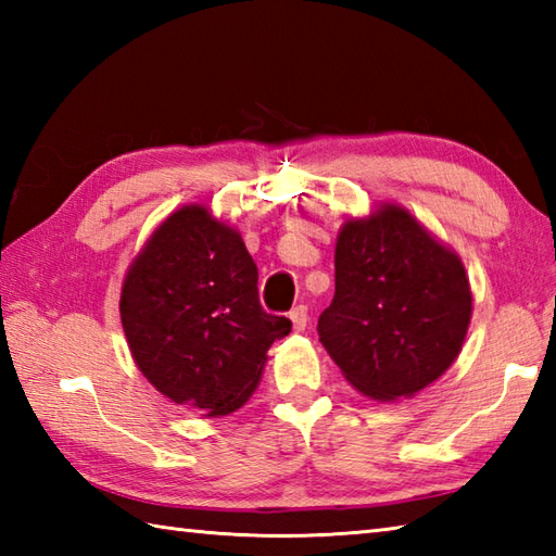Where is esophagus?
I'll list each match as a JSON object with an SVG mask.
<instances>
[{"instance_id":"34e87169","label":"esophagus","mask_w":556,"mask_h":556,"mask_svg":"<svg viewBox=\"0 0 556 556\" xmlns=\"http://www.w3.org/2000/svg\"><path fill=\"white\" fill-rule=\"evenodd\" d=\"M289 320L296 332H303V329L308 327V308H305V305H296V308L289 313Z\"/></svg>"}]
</instances>
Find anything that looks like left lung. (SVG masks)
Instances as JSON below:
<instances>
[{
	"label": "left lung",
	"mask_w": 556,
	"mask_h": 556,
	"mask_svg": "<svg viewBox=\"0 0 556 556\" xmlns=\"http://www.w3.org/2000/svg\"><path fill=\"white\" fill-rule=\"evenodd\" d=\"M473 315L456 251L406 207L346 217L334 248V299L317 334L346 382L375 401L410 399L452 368Z\"/></svg>",
	"instance_id": "left-lung-1"
}]
</instances>
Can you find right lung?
<instances>
[{
  "mask_svg": "<svg viewBox=\"0 0 556 556\" xmlns=\"http://www.w3.org/2000/svg\"><path fill=\"white\" fill-rule=\"evenodd\" d=\"M119 313L146 380L207 418L251 399L269 346L291 332L287 317L260 305L239 229L200 203L174 210L150 233L128 265Z\"/></svg>",
  "mask_w": 556,
  "mask_h": 556,
  "instance_id": "add662e5",
  "label": "right lung"
}]
</instances>
